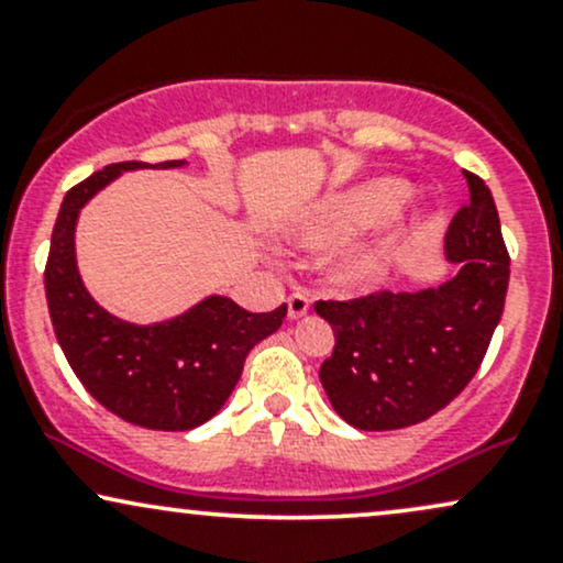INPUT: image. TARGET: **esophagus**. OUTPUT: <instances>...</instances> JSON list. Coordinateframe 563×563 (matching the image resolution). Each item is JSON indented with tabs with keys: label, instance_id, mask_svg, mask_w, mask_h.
<instances>
[{
	"label": "esophagus",
	"instance_id": "1",
	"mask_svg": "<svg viewBox=\"0 0 563 563\" xmlns=\"http://www.w3.org/2000/svg\"><path fill=\"white\" fill-rule=\"evenodd\" d=\"M288 318L299 320L309 312V296L307 294H290L288 296Z\"/></svg>",
	"mask_w": 563,
	"mask_h": 563
}]
</instances>
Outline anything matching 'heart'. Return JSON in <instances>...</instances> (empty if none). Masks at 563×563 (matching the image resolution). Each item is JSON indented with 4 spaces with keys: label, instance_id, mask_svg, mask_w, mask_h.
<instances>
[{
    "label": "heart",
    "instance_id": "1",
    "mask_svg": "<svg viewBox=\"0 0 563 563\" xmlns=\"http://www.w3.org/2000/svg\"><path fill=\"white\" fill-rule=\"evenodd\" d=\"M405 192L407 187L402 183L386 179V183L367 185L363 190L333 198L331 203L322 206L318 214L303 224L299 238L307 243H325L333 241V238L346 235V232L360 228L371 217H376L378 211L397 203ZM389 264L391 254L386 245H365V249L349 251L346 256H341L333 264V280L352 290L371 288L384 280V275L389 273Z\"/></svg>",
    "mask_w": 563,
    "mask_h": 563
}]
</instances>
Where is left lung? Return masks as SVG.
<instances>
[{"mask_svg": "<svg viewBox=\"0 0 563 563\" xmlns=\"http://www.w3.org/2000/svg\"><path fill=\"white\" fill-rule=\"evenodd\" d=\"M468 203L452 217L444 251L455 275L416 294L318 301L335 333L320 367L333 410L360 431L421 423L448 407L479 371L506 303L510 260L482 177L466 172Z\"/></svg>", "mask_w": 563, "mask_h": 563, "instance_id": "obj_1", "label": "left lung"}]
</instances>
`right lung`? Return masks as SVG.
<instances>
[{
	"instance_id": "right-lung-1",
	"label": "right lung",
	"mask_w": 563,
	"mask_h": 563,
	"mask_svg": "<svg viewBox=\"0 0 563 563\" xmlns=\"http://www.w3.org/2000/svg\"><path fill=\"white\" fill-rule=\"evenodd\" d=\"M185 161L153 164L174 169ZM151 164L124 161L70 187L49 241L44 290L53 328L84 389L121 421L153 431H187L217 416L243 373L245 354L275 333V312H249L228 296H209L179 318L134 325L113 318L84 288L76 269L74 232L81 206L121 172Z\"/></svg>"
}]
</instances>
